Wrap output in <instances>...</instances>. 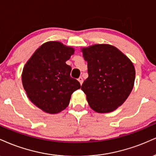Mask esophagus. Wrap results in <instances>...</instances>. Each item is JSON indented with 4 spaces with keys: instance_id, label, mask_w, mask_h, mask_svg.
<instances>
[{
    "instance_id": "1",
    "label": "esophagus",
    "mask_w": 156,
    "mask_h": 156,
    "mask_svg": "<svg viewBox=\"0 0 156 156\" xmlns=\"http://www.w3.org/2000/svg\"><path fill=\"white\" fill-rule=\"evenodd\" d=\"M78 81L80 82V85H82V82H83V78H82V76H80V77H79V78H78Z\"/></svg>"
}]
</instances>
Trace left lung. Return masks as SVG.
Instances as JSON below:
<instances>
[{
    "label": "left lung",
    "mask_w": 156,
    "mask_h": 156,
    "mask_svg": "<svg viewBox=\"0 0 156 156\" xmlns=\"http://www.w3.org/2000/svg\"><path fill=\"white\" fill-rule=\"evenodd\" d=\"M88 77L82 85L89 106L98 113L115 111L127 99L135 80L134 66L114 46L93 44L81 49Z\"/></svg>",
    "instance_id": "1"
}]
</instances>
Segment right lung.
Masks as SVG:
<instances>
[{"label": "right lung", "instance_id": "1", "mask_svg": "<svg viewBox=\"0 0 156 156\" xmlns=\"http://www.w3.org/2000/svg\"><path fill=\"white\" fill-rule=\"evenodd\" d=\"M74 49L60 41L40 46L25 63L22 73L23 85L29 100L49 114L59 113L69 106L71 94L81 87L71 78V67L66 62Z\"/></svg>", "mask_w": 156, "mask_h": 156}]
</instances>
